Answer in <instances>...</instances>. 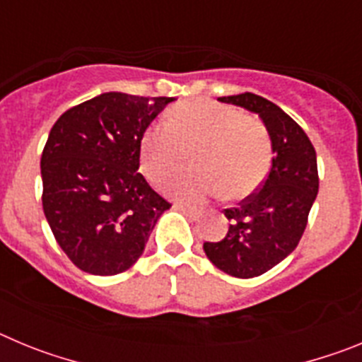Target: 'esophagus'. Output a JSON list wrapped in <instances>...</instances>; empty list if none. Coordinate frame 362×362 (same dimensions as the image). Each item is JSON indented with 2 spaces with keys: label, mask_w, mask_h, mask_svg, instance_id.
<instances>
[{
  "label": "esophagus",
  "mask_w": 362,
  "mask_h": 362,
  "mask_svg": "<svg viewBox=\"0 0 362 362\" xmlns=\"http://www.w3.org/2000/svg\"><path fill=\"white\" fill-rule=\"evenodd\" d=\"M174 209L179 210V212H183L185 216H188V217H190V219H197V217H199V210L194 209V206H187V204L175 203Z\"/></svg>",
  "instance_id": "obj_1"
}]
</instances>
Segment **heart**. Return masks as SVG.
Returning a JSON list of instances; mask_svg holds the SVG:
<instances>
[{
    "mask_svg": "<svg viewBox=\"0 0 362 362\" xmlns=\"http://www.w3.org/2000/svg\"><path fill=\"white\" fill-rule=\"evenodd\" d=\"M192 150L196 168L177 175L168 190L201 201L223 190L241 199L263 183L270 168V137L259 119L212 99H190L170 108L168 121H153L139 143L141 170L163 183L185 165Z\"/></svg>",
    "mask_w": 362,
    "mask_h": 362,
    "instance_id": "obj_1",
    "label": "heart"
}]
</instances>
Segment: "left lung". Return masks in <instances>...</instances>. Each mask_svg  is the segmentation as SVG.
Masks as SVG:
<instances>
[{
    "instance_id": "8db88e82",
    "label": "left lung",
    "mask_w": 362,
    "mask_h": 362,
    "mask_svg": "<svg viewBox=\"0 0 362 362\" xmlns=\"http://www.w3.org/2000/svg\"><path fill=\"white\" fill-rule=\"evenodd\" d=\"M263 119L272 141V166L263 187L226 209L228 233L204 243L206 257L219 270L239 279L257 277L288 257L308 223L319 192L317 158L312 141L284 110L252 92L219 98Z\"/></svg>"
}]
</instances>
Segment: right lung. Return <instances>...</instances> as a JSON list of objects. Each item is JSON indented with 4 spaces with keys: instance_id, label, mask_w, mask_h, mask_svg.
Returning a JSON list of instances; mask_svg holds the SVG:
<instances>
[{
    "instance_id": "1",
    "label": "right lung",
    "mask_w": 362,
    "mask_h": 362,
    "mask_svg": "<svg viewBox=\"0 0 362 362\" xmlns=\"http://www.w3.org/2000/svg\"><path fill=\"white\" fill-rule=\"evenodd\" d=\"M172 101L105 92L54 123L41 153L43 212L79 270H129L170 209L137 170L143 132Z\"/></svg>"
}]
</instances>
